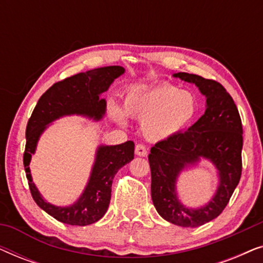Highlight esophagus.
<instances>
[{
  "label": "esophagus",
  "mask_w": 263,
  "mask_h": 263,
  "mask_svg": "<svg viewBox=\"0 0 263 263\" xmlns=\"http://www.w3.org/2000/svg\"><path fill=\"white\" fill-rule=\"evenodd\" d=\"M147 148L141 143H139V145L135 146V154L136 156H140V157H146L147 156Z\"/></svg>",
  "instance_id": "34e87169"
}]
</instances>
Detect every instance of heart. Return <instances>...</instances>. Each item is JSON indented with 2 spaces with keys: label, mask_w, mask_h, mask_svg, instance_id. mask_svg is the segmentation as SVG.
<instances>
[{
  "label": "heart",
  "mask_w": 263,
  "mask_h": 263,
  "mask_svg": "<svg viewBox=\"0 0 263 263\" xmlns=\"http://www.w3.org/2000/svg\"><path fill=\"white\" fill-rule=\"evenodd\" d=\"M128 115L142 121V133L151 141L174 139L186 130L195 121L199 103L189 91L171 84H160L151 88H135L124 100ZM110 112L118 123H125L123 110L115 103Z\"/></svg>",
  "instance_id": "1"
}]
</instances>
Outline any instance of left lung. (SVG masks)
<instances>
[{"instance_id":"1","label":"left lung","mask_w":263,"mask_h":263,"mask_svg":"<svg viewBox=\"0 0 263 263\" xmlns=\"http://www.w3.org/2000/svg\"><path fill=\"white\" fill-rule=\"evenodd\" d=\"M174 77L199 87L206 97V111L188 130L151 148V193L154 207L165 220L182 228H197L224 211L238 185L242 175V121L232 97L219 82L188 73ZM201 159H208L217 167L219 185L210 203L189 209L178 200L175 183L185 167Z\"/></svg>"}]
</instances>
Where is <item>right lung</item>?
I'll list each match as a JSON object with an SVG mask.
<instances>
[{
  "label": "right lung",
  "mask_w": 263,
  "mask_h": 263,
  "mask_svg": "<svg viewBox=\"0 0 263 263\" xmlns=\"http://www.w3.org/2000/svg\"><path fill=\"white\" fill-rule=\"evenodd\" d=\"M123 73V67L109 66L79 73L56 82L39 98L27 122L24 167L32 197L43 211L64 224L85 226L103 218L110 203L115 175L134 159V142L100 145L97 148L95 164L84 193L77 202L64 207L48 202L38 192L30 171L32 154H34L38 140L48 125L61 117L80 115L95 121L102 120L106 111V102L100 98V95L106 92L115 79Z\"/></svg>",
  "instance_id": "add662e5"
}]
</instances>
